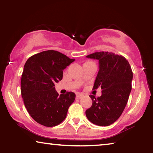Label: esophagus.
<instances>
[{
    "label": "esophagus",
    "instance_id": "obj_1",
    "mask_svg": "<svg viewBox=\"0 0 153 153\" xmlns=\"http://www.w3.org/2000/svg\"><path fill=\"white\" fill-rule=\"evenodd\" d=\"M83 95L82 94H77V95H76V99H81V98L83 97Z\"/></svg>",
    "mask_w": 153,
    "mask_h": 153
}]
</instances>
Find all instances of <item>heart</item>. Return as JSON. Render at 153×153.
<instances>
[{
    "label": "heart",
    "instance_id": "heart-1",
    "mask_svg": "<svg viewBox=\"0 0 153 153\" xmlns=\"http://www.w3.org/2000/svg\"><path fill=\"white\" fill-rule=\"evenodd\" d=\"M87 63H92V62H87Z\"/></svg>",
    "mask_w": 153,
    "mask_h": 153
}]
</instances>
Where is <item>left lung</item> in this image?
<instances>
[{"instance_id":"8db88e82","label":"left lung","mask_w":153,"mask_h":153,"mask_svg":"<svg viewBox=\"0 0 153 153\" xmlns=\"http://www.w3.org/2000/svg\"><path fill=\"white\" fill-rule=\"evenodd\" d=\"M97 59L99 70L93 89L100 87L102 95L92 98L91 107L86 111L90 122L99 126H108L120 117L128 102L131 90L133 73L124 56L109 52H97L86 56Z\"/></svg>"}]
</instances>
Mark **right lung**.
<instances>
[{"instance_id": "1", "label": "right lung", "mask_w": 153, "mask_h": 153, "mask_svg": "<svg viewBox=\"0 0 153 153\" xmlns=\"http://www.w3.org/2000/svg\"><path fill=\"white\" fill-rule=\"evenodd\" d=\"M75 59L58 51L36 54L25 63L21 80L25 107L36 122L46 127L60 124L76 98L72 92L59 96L55 84L63 78V71Z\"/></svg>"}]
</instances>
